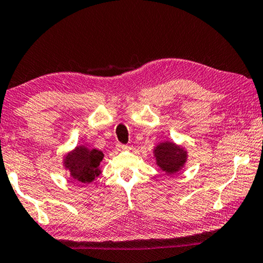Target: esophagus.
<instances>
[{"instance_id":"obj_1","label":"esophagus","mask_w":263,"mask_h":263,"mask_svg":"<svg viewBox=\"0 0 263 263\" xmlns=\"http://www.w3.org/2000/svg\"><path fill=\"white\" fill-rule=\"evenodd\" d=\"M117 149H126L127 148V145H124V144H117Z\"/></svg>"}]
</instances>
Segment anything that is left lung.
<instances>
[{"instance_id": "left-lung-1", "label": "left lung", "mask_w": 263, "mask_h": 263, "mask_svg": "<svg viewBox=\"0 0 263 263\" xmlns=\"http://www.w3.org/2000/svg\"><path fill=\"white\" fill-rule=\"evenodd\" d=\"M157 165L167 174L178 173L187 160V151L173 141H162L153 149Z\"/></svg>"}]
</instances>
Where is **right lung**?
Wrapping results in <instances>:
<instances>
[{
	"mask_svg": "<svg viewBox=\"0 0 263 263\" xmlns=\"http://www.w3.org/2000/svg\"><path fill=\"white\" fill-rule=\"evenodd\" d=\"M104 154L96 148H89L82 145L77 146L64 157V167L77 182L89 184L101 174V161Z\"/></svg>",
	"mask_w": 263,
	"mask_h": 263,
	"instance_id": "1",
	"label": "right lung"
}]
</instances>
